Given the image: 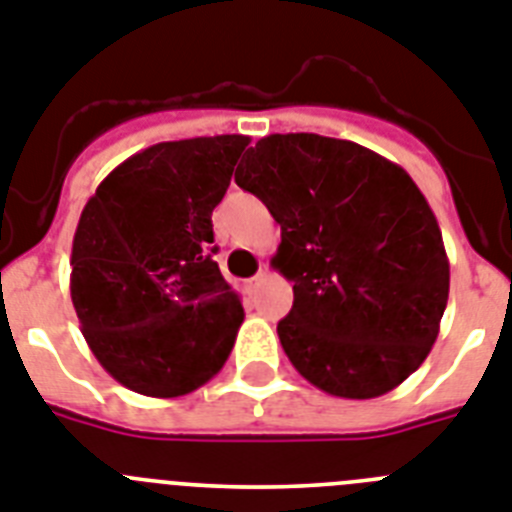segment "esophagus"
I'll list each match as a JSON object with an SVG mask.
<instances>
[{
  "label": "esophagus",
  "instance_id": "esophagus-1",
  "mask_svg": "<svg viewBox=\"0 0 512 512\" xmlns=\"http://www.w3.org/2000/svg\"><path fill=\"white\" fill-rule=\"evenodd\" d=\"M264 277H266V269H259V272H256L251 279H248V287H256Z\"/></svg>",
  "mask_w": 512,
  "mask_h": 512
}]
</instances>
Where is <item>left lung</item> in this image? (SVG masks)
Masks as SVG:
<instances>
[{
  "instance_id": "8db88e82",
  "label": "left lung",
  "mask_w": 512,
  "mask_h": 512,
  "mask_svg": "<svg viewBox=\"0 0 512 512\" xmlns=\"http://www.w3.org/2000/svg\"><path fill=\"white\" fill-rule=\"evenodd\" d=\"M235 183L282 227L272 266L295 292L277 323L305 381L339 399H375L430 355L451 266L425 194L401 165L347 139L272 134Z\"/></svg>"
}]
</instances>
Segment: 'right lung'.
<instances>
[{"label":"right lung","instance_id":"add662e5","mask_svg":"<svg viewBox=\"0 0 512 512\" xmlns=\"http://www.w3.org/2000/svg\"><path fill=\"white\" fill-rule=\"evenodd\" d=\"M248 142L152 144L113 168L82 209L72 305L95 360L129 391L186 396L230 357L246 313L212 259V209Z\"/></svg>","mask_w":512,"mask_h":512}]
</instances>
